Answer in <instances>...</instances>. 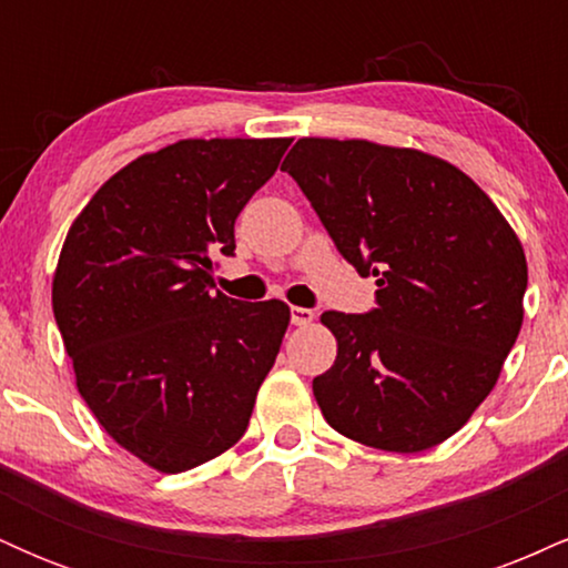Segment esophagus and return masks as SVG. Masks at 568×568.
Listing matches in <instances>:
<instances>
[{"mask_svg": "<svg viewBox=\"0 0 568 568\" xmlns=\"http://www.w3.org/2000/svg\"><path fill=\"white\" fill-rule=\"evenodd\" d=\"M312 321H315V312L304 310V306H291V323L293 325L304 328V325H310Z\"/></svg>", "mask_w": 568, "mask_h": 568, "instance_id": "esophagus-1", "label": "esophagus"}]
</instances>
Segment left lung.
Returning a JSON list of instances; mask_svg holds the SVG:
<instances>
[{
  "mask_svg": "<svg viewBox=\"0 0 568 568\" xmlns=\"http://www.w3.org/2000/svg\"><path fill=\"white\" fill-rule=\"evenodd\" d=\"M283 171L379 285L368 315H321L338 347L312 382L325 422L395 454L448 440L494 389L524 323L518 234L470 175L419 149L310 135Z\"/></svg>",
  "mask_w": 568,
  "mask_h": 568,
  "instance_id": "8db88e82",
  "label": "left lung"
}]
</instances>
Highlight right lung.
Segmentation results:
<instances>
[{
    "label": "right lung",
    "mask_w": 568,
    "mask_h": 568,
    "mask_svg": "<svg viewBox=\"0 0 568 568\" xmlns=\"http://www.w3.org/2000/svg\"><path fill=\"white\" fill-rule=\"evenodd\" d=\"M291 139H184L116 171L71 221L53 312L77 389L125 452L160 473L245 435L291 323L288 304L213 291L234 219Z\"/></svg>",
    "instance_id": "add662e5"
}]
</instances>
